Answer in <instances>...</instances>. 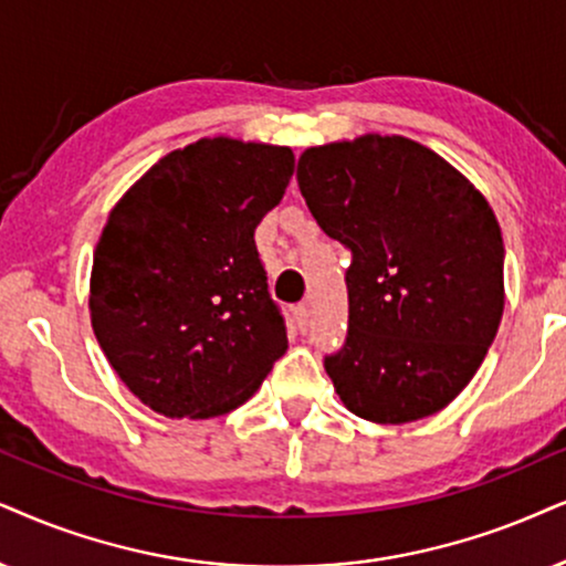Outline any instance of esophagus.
Instances as JSON below:
<instances>
[{
  "label": "esophagus",
  "instance_id": "obj_1",
  "mask_svg": "<svg viewBox=\"0 0 566 566\" xmlns=\"http://www.w3.org/2000/svg\"><path fill=\"white\" fill-rule=\"evenodd\" d=\"M307 316H311V313H307V305L305 303H300V305L292 307V318H295V324H297L300 332H307Z\"/></svg>",
  "mask_w": 566,
  "mask_h": 566
}]
</instances>
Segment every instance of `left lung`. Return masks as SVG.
I'll use <instances>...</instances> for the list:
<instances>
[{
  "label": "left lung",
  "mask_w": 566,
  "mask_h": 566,
  "mask_svg": "<svg viewBox=\"0 0 566 566\" xmlns=\"http://www.w3.org/2000/svg\"><path fill=\"white\" fill-rule=\"evenodd\" d=\"M297 185L349 250L345 345L324 357L349 412L410 423L481 368L504 313V242L485 198L431 148L399 135L307 148Z\"/></svg>",
  "instance_id": "1"
}]
</instances>
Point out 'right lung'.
I'll return each instance as SVG.
<instances>
[{
    "mask_svg": "<svg viewBox=\"0 0 566 566\" xmlns=\"http://www.w3.org/2000/svg\"><path fill=\"white\" fill-rule=\"evenodd\" d=\"M292 171L284 146L203 138L164 156L112 209L93 253L91 324L154 412H230L287 353L255 227Z\"/></svg>",
    "mask_w": 566,
    "mask_h": 566,
    "instance_id": "obj_1",
    "label": "right lung"
}]
</instances>
